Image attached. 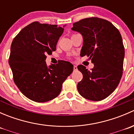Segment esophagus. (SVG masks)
<instances>
[{
  "mask_svg": "<svg viewBox=\"0 0 134 134\" xmlns=\"http://www.w3.org/2000/svg\"><path fill=\"white\" fill-rule=\"evenodd\" d=\"M73 69H74V71H77V70H78V68H77L76 65H74Z\"/></svg>",
  "mask_w": 134,
  "mask_h": 134,
  "instance_id": "1",
  "label": "esophagus"
}]
</instances>
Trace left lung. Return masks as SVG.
<instances>
[{
    "label": "left lung",
    "instance_id": "8db88e82",
    "mask_svg": "<svg viewBox=\"0 0 134 134\" xmlns=\"http://www.w3.org/2000/svg\"><path fill=\"white\" fill-rule=\"evenodd\" d=\"M71 30L83 37L80 56L87 55L94 64L91 71L78 66L83 75L78 92L86 99L102 100L115 90L122 75L125 48L121 34L108 21L97 17L75 23Z\"/></svg>",
    "mask_w": 134,
    "mask_h": 134
}]
</instances>
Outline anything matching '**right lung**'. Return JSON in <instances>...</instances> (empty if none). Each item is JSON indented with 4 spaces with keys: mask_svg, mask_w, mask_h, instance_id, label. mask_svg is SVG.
<instances>
[{
    "mask_svg": "<svg viewBox=\"0 0 134 134\" xmlns=\"http://www.w3.org/2000/svg\"><path fill=\"white\" fill-rule=\"evenodd\" d=\"M64 27V26H63ZM64 28L34 22L13 39L9 65L13 80L21 93L32 100L44 102L57 97L62 83L73 71L70 62L47 66L46 55L52 54Z\"/></svg>",
    "mask_w": 134,
    "mask_h": 134,
    "instance_id": "1",
    "label": "right lung"
}]
</instances>
